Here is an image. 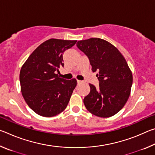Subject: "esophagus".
Returning a JSON list of instances; mask_svg holds the SVG:
<instances>
[{"mask_svg":"<svg viewBox=\"0 0 155 155\" xmlns=\"http://www.w3.org/2000/svg\"><path fill=\"white\" fill-rule=\"evenodd\" d=\"M83 83V81L77 80V83H78V84H81V83Z\"/></svg>","mask_w":155,"mask_h":155,"instance_id":"1","label":"esophagus"}]
</instances>
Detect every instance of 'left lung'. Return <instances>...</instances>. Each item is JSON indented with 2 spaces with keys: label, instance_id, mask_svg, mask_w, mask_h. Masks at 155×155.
Wrapping results in <instances>:
<instances>
[{
  "label": "left lung",
  "instance_id": "left-lung-1",
  "mask_svg": "<svg viewBox=\"0 0 155 155\" xmlns=\"http://www.w3.org/2000/svg\"><path fill=\"white\" fill-rule=\"evenodd\" d=\"M77 46L88 57L91 70L98 72L99 87L90 84V92L83 99L86 109L101 117L113 116L130 96L133 75L127 61L117 48L102 39L78 41Z\"/></svg>",
  "mask_w": 155,
  "mask_h": 155
}]
</instances>
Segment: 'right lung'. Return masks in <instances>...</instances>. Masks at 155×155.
I'll use <instances>...</instances> for the list:
<instances>
[{
    "instance_id": "add662e5",
    "label": "right lung",
    "mask_w": 155,
    "mask_h": 155,
    "mask_svg": "<svg viewBox=\"0 0 155 155\" xmlns=\"http://www.w3.org/2000/svg\"><path fill=\"white\" fill-rule=\"evenodd\" d=\"M77 40L50 39L40 44L21 68L20 82L23 98L28 107L44 117L58 115L66 108L77 80L59 78L64 67L63 54Z\"/></svg>"
}]
</instances>
